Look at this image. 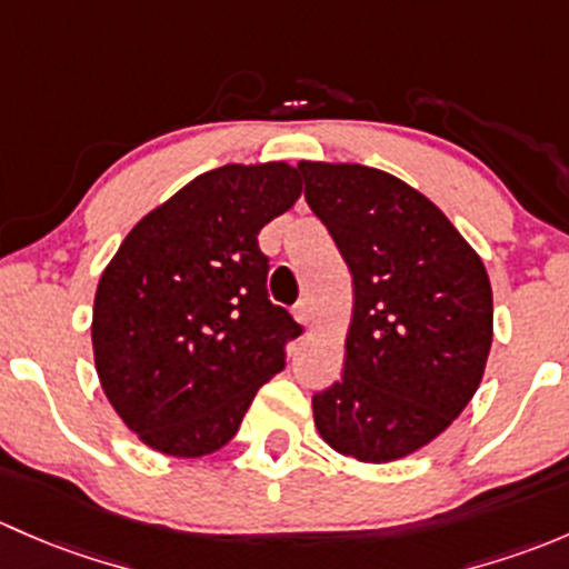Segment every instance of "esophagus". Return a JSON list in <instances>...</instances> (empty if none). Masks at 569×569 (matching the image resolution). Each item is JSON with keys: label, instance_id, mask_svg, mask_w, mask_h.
<instances>
[{"label": "esophagus", "instance_id": "esophagus-1", "mask_svg": "<svg viewBox=\"0 0 569 569\" xmlns=\"http://www.w3.org/2000/svg\"><path fill=\"white\" fill-rule=\"evenodd\" d=\"M292 318H296L298 323H301V326H309V323H312V309H309V303H307V301L298 303V307L292 309Z\"/></svg>", "mask_w": 569, "mask_h": 569}]
</instances>
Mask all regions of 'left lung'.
Instances as JSON below:
<instances>
[{
  "mask_svg": "<svg viewBox=\"0 0 569 569\" xmlns=\"http://www.w3.org/2000/svg\"><path fill=\"white\" fill-rule=\"evenodd\" d=\"M298 169L353 279L345 370L312 397L315 427L348 458H408L482 383L493 342L485 262L438 204L395 174L328 161Z\"/></svg>",
  "mask_w": 569,
  "mask_h": 569,
  "instance_id": "1",
  "label": "left lung"
}]
</instances>
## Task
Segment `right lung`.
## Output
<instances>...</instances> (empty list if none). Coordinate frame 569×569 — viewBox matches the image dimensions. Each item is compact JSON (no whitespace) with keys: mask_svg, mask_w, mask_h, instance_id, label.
Returning <instances> with one entry per match:
<instances>
[{"mask_svg":"<svg viewBox=\"0 0 569 569\" xmlns=\"http://www.w3.org/2000/svg\"><path fill=\"white\" fill-rule=\"evenodd\" d=\"M301 197L287 161L227 163L150 210L103 268L92 356L122 425L169 458L219 452L301 326L268 301L257 236Z\"/></svg>","mask_w":569,"mask_h":569,"instance_id":"add662e5","label":"right lung"}]
</instances>
